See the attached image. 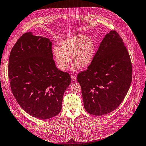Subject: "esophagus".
<instances>
[{
    "label": "esophagus",
    "instance_id": "obj_1",
    "mask_svg": "<svg viewBox=\"0 0 146 146\" xmlns=\"http://www.w3.org/2000/svg\"><path fill=\"white\" fill-rule=\"evenodd\" d=\"M71 78L72 81H76V76L74 74H72L71 75Z\"/></svg>",
    "mask_w": 146,
    "mask_h": 146
}]
</instances>
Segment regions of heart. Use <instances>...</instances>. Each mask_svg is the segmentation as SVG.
Returning a JSON list of instances; mask_svg holds the SVG:
<instances>
[{
  "mask_svg": "<svg viewBox=\"0 0 146 146\" xmlns=\"http://www.w3.org/2000/svg\"><path fill=\"white\" fill-rule=\"evenodd\" d=\"M53 54L58 68L61 70H66L72 57L76 61L72 66V70H76L80 68L89 66L93 61L95 55V46L93 39L83 34L69 37L61 42V47L54 46Z\"/></svg>",
  "mask_w": 146,
  "mask_h": 146,
  "instance_id": "obj_1",
  "label": "heart"
}]
</instances>
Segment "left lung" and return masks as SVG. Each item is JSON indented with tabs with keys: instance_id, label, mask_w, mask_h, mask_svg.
I'll return each instance as SVG.
<instances>
[{
	"instance_id": "left-lung-1",
	"label": "left lung",
	"mask_w": 146,
	"mask_h": 146,
	"mask_svg": "<svg viewBox=\"0 0 146 146\" xmlns=\"http://www.w3.org/2000/svg\"><path fill=\"white\" fill-rule=\"evenodd\" d=\"M132 69L122 38L115 31H111L102 40L88 69L77 75L86 111L98 116L115 110L130 87Z\"/></svg>"
}]
</instances>
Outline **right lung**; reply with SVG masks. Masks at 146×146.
Wrapping results in <instances>:
<instances>
[{"instance_id": "obj_1", "label": "right lung", "mask_w": 146, "mask_h": 146, "mask_svg": "<svg viewBox=\"0 0 146 146\" xmlns=\"http://www.w3.org/2000/svg\"><path fill=\"white\" fill-rule=\"evenodd\" d=\"M8 77L12 94L26 113L42 120L60 113L71 78L56 66L49 38L24 33L11 51Z\"/></svg>"}]
</instances>
